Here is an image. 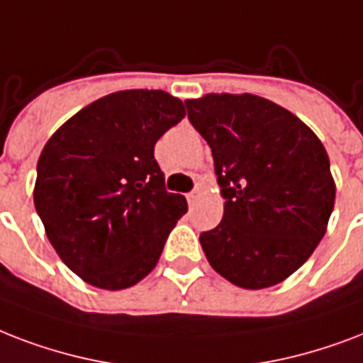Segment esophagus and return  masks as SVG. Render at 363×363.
Returning <instances> with one entry per match:
<instances>
[{
	"label": "esophagus",
	"instance_id": "obj_1",
	"mask_svg": "<svg viewBox=\"0 0 363 363\" xmlns=\"http://www.w3.org/2000/svg\"><path fill=\"white\" fill-rule=\"evenodd\" d=\"M199 199H201V189H193L191 193H187V201H189V204H195Z\"/></svg>",
	"mask_w": 363,
	"mask_h": 363
}]
</instances>
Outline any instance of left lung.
Masks as SVG:
<instances>
[{
  "mask_svg": "<svg viewBox=\"0 0 363 363\" xmlns=\"http://www.w3.org/2000/svg\"><path fill=\"white\" fill-rule=\"evenodd\" d=\"M185 106L225 199L220 225L201 235L208 263L238 288L282 282L328 229L335 182L325 147L299 117L255 94H204Z\"/></svg>",
  "mask_w": 363,
  "mask_h": 363,
  "instance_id": "obj_1",
  "label": "left lung"
}]
</instances>
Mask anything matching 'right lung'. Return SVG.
I'll list each match as a JSON object with an SVG mask.
<instances>
[{
  "label": "right lung",
  "mask_w": 363,
  "mask_h": 363,
  "mask_svg": "<svg viewBox=\"0 0 363 363\" xmlns=\"http://www.w3.org/2000/svg\"><path fill=\"white\" fill-rule=\"evenodd\" d=\"M184 117V102L168 92L119 91L45 143L33 204L56 254L86 284L125 289L155 269L187 201L164 189L153 151Z\"/></svg>",
  "instance_id": "1"
}]
</instances>
